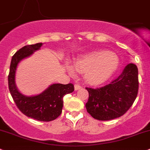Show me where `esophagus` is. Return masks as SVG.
Wrapping results in <instances>:
<instances>
[{"mask_svg":"<svg viewBox=\"0 0 150 150\" xmlns=\"http://www.w3.org/2000/svg\"><path fill=\"white\" fill-rule=\"evenodd\" d=\"M74 89L75 90H79V89H81V86L79 85V84H76L74 85Z\"/></svg>","mask_w":150,"mask_h":150,"instance_id":"esophagus-1","label":"esophagus"}]
</instances>
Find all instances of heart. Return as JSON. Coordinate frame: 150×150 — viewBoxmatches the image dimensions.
<instances>
[{"instance_id": "b5f03b06", "label": "heart", "mask_w": 150, "mask_h": 150, "mask_svg": "<svg viewBox=\"0 0 150 150\" xmlns=\"http://www.w3.org/2000/svg\"><path fill=\"white\" fill-rule=\"evenodd\" d=\"M75 70L84 73L86 81L92 84L103 83L118 68V59L114 54L98 50L79 57L74 62ZM73 72L71 69H69Z\"/></svg>"}]
</instances>
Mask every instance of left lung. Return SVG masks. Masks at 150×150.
Segmentation results:
<instances>
[{
  "label": "left lung",
  "instance_id": "obj_1",
  "mask_svg": "<svg viewBox=\"0 0 150 150\" xmlns=\"http://www.w3.org/2000/svg\"><path fill=\"white\" fill-rule=\"evenodd\" d=\"M86 111L95 119L109 121L124 115L132 106L139 90L138 69L129 64L117 78L99 88L86 87Z\"/></svg>",
  "mask_w": 150,
  "mask_h": 150
}]
</instances>
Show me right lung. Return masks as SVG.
Listing matches in <instances>:
<instances>
[{
  "label": "right lung",
  "instance_id": "obj_1",
  "mask_svg": "<svg viewBox=\"0 0 150 150\" xmlns=\"http://www.w3.org/2000/svg\"><path fill=\"white\" fill-rule=\"evenodd\" d=\"M42 43L29 45L21 47L13 55L8 76L10 93L17 108L25 115L40 121H51L56 119L62 112L63 98L74 90L72 84H54L42 93L36 96L27 97L21 95L15 84V74L20 61L39 50Z\"/></svg>",
  "mask_w": 150,
  "mask_h": 150
}]
</instances>
